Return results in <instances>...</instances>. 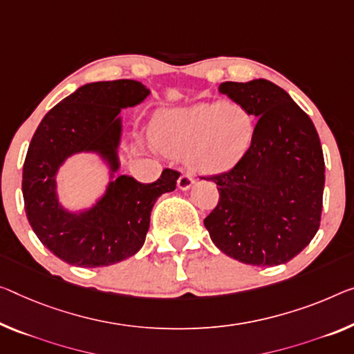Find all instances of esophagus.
Masks as SVG:
<instances>
[{"label": "esophagus", "instance_id": "obj_1", "mask_svg": "<svg viewBox=\"0 0 354 354\" xmlns=\"http://www.w3.org/2000/svg\"><path fill=\"white\" fill-rule=\"evenodd\" d=\"M193 183H194V178H193L192 174H182V176L178 177V180H177V187L180 188L182 192H187V189L193 187Z\"/></svg>", "mask_w": 354, "mask_h": 354}]
</instances>
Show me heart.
Returning a JSON list of instances; mask_svg holds the SVG:
<instances>
[{
    "label": "heart",
    "instance_id": "heart-1",
    "mask_svg": "<svg viewBox=\"0 0 354 354\" xmlns=\"http://www.w3.org/2000/svg\"><path fill=\"white\" fill-rule=\"evenodd\" d=\"M257 123L250 111L226 101L172 107L156 122L151 139L167 155H188L201 174L225 172L252 147Z\"/></svg>",
    "mask_w": 354,
    "mask_h": 354
}]
</instances>
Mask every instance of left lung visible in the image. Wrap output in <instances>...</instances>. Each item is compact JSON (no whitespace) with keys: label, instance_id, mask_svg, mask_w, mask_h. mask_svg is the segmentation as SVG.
Segmentation results:
<instances>
[{"label":"left lung","instance_id":"8db88e82","mask_svg":"<svg viewBox=\"0 0 354 354\" xmlns=\"http://www.w3.org/2000/svg\"><path fill=\"white\" fill-rule=\"evenodd\" d=\"M218 91L257 118L252 147L207 180L220 201L204 220L212 242L250 266L288 263L315 237L323 209L324 158L313 122L266 79L223 82Z\"/></svg>","mask_w":354,"mask_h":354}]
</instances>
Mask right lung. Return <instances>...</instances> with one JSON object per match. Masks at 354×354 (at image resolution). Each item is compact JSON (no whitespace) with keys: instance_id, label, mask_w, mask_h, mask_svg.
<instances>
[{"instance_id":"add662e5","label":"right lung","mask_w":354,"mask_h":354,"mask_svg":"<svg viewBox=\"0 0 354 354\" xmlns=\"http://www.w3.org/2000/svg\"><path fill=\"white\" fill-rule=\"evenodd\" d=\"M150 96L138 80H104L79 86L46 113L24 165L25 212L42 245L79 268H104L142 248L150 214L161 194L176 189L180 174L165 169L153 183L120 176L122 109ZM95 154L108 171L105 192L88 208L73 211L59 199L57 172L69 158Z\"/></svg>"}]
</instances>
